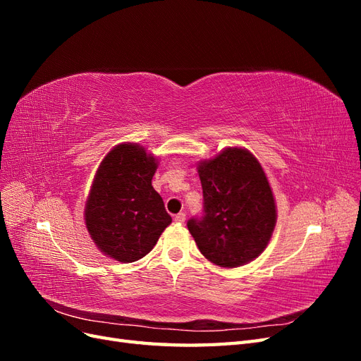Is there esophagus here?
Instances as JSON below:
<instances>
[{
	"mask_svg": "<svg viewBox=\"0 0 361 361\" xmlns=\"http://www.w3.org/2000/svg\"><path fill=\"white\" fill-rule=\"evenodd\" d=\"M185 216H187V215H185V212H179V214L174 215V221H176V223H185Z\"/></svg>",
	"mask_w": 361,
	"mask_h": 361,
	"instance_id": "esophagus-1",
	"label": "esophagus"
}]
</instances>
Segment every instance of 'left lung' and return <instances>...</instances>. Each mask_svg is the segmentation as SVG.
Segmentation results:
<instances>
[{"instance_id": "1", "label": "left lung", "mask_w": 361, "mask_h": 361, "mask_svg": "<svg viewBox=\"0 0 361 361\" xmlns=\"http://www.w3.org/2000/svg\"><path fill=\"white\" fill-rule=\"evenodd\" d=\"M202 215L187 226L200 253L212 264L235 268L265 250L276 226V203L259 161L245 149L228 147L202 162Z\"/></svg>"}]
</instances>
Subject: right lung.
Returning <instances> with one entry per match:
<instances>
[{
	"label": "right lung",
	"mask_w": 361,
	"mask_h": 361,
	"mask_svg": "<svg viewBox=\"0 0 361 361\" xmlns=\"http://www.w3.org/2000/svg\"><path fill=\"white\" fill-rule=\"evenodd\" d=\"M158 162L137 145H118L102 161L85 206V226L106 256L123 264L145 257L170 223L152 187Z\"/></svg>",
	"instance_id": "add662e5"
}]
</instances>
